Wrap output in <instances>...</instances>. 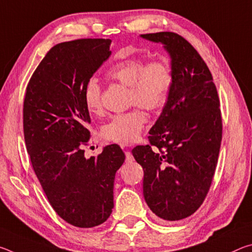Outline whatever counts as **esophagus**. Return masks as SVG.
<instances>
[{"label":"esophagus","mask_w":252,"mask_h":252,"mask_svg":"<svg viewBox=\"0 0 252 252\" xmlns=\"http://www.w3.org/2000/svg\"><path fill=\"white\" fill-rule=\"evenodd\" d=\"M133 160L134 159H133V156H132V153L130 151H126V162L129 163V162H132Z\"/></svg>","instance_id":"obj_1"}]
</instances>
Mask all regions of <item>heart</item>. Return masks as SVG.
Masks as SVG:
<instances>
[{
  "label": "heart",
  "mask_w": 252,
  "mask_h": 252,
  "mask_svg": "<svg viewBox=\"0 0 252 252\" xmlns=\"http://www.w3.org/2000/svg\"><path fill=\"white\" fill-rule=\"evenodd\" d=\"M106 75L110 80L129 87L127 102L130 105H138L151 112L162 109L167 103L173 81L171 67L163 60L148 62L139 57L117 62L110 67ZM82 96L85 108L91 113L102 112L101 88L94 78L87 81ZM140 108L117 114L106 122L101 130L102 139L121 146L136 141L148 121Z\"/></svg>",
  "instance_id": "obj_1"
}]
</instances>
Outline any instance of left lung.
Listing matches in <instances>:
<instances>
[{"label": "left lung", "instance_id": "obj_1", "mask_svg": "<svg viewBox=\"0 0 252 252\" xmlns=\"http://www.w3.org/2000/svg\"><path fill=\"white\" fill-rule=\"evenodd\" d=\"M171 55L172 88L149 144L132 150L144 171L143 195L159 218H188L203 203L218 162L222 118L216 84L206 62L173 32L142 34Z\"/></svg>", "mask_w": 252, "mask_h": 252}]
</instances>
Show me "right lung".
<instances>
[{
	"label": "right lung",
	"mask_w": 252,
	"mask_h": 252,
	"mask_svg": "<svg viewBox=\"0 0 252 252\" xmlns=\"http://www.w3.org/2000/svg\"><path fill=\"white\" fill-rule=\"evenodd\" d=\"M111 40L79 39L51 48L29 81L23 132L30 159L54 211L74 227L103 223L113 209V182L126 156L118 144L85 159L91 138L83 102L87 81L108 60Z\"/></svg>",
	"instance_id": "add662e5"
}]
</instances>
